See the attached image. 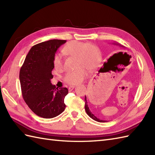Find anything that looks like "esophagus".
I'll use <instances>...</instances> for the list:
<instances>
[{"mask_svg":"<svg viewBox=\"0 0 155 155\" xmlns=\"http://www.w3.org/2000/svg\"><path fill=\"white\" fill-rule=\"evenodd\" d=\"M74 86H70L68 87V91H72V90L74 89Z\"/></svg>","mask_w":155,"mask_h":155,"instance_id":"obj_1","label":"esophagus"}]
</instances>
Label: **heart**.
<instances>
[{"label": "heart", "mask_w": 155, "mask_h": 155, "mask_svg": "<svg viewBox=\"0 0 155 155\" xmlns=\"http://www.w3.org/2000/svg\"><path fill=\"white\" fill-rule=\"evenodd\" d=\"M63 53L67 56L76 57L74 71H68L65 74L64 81L68 84H77L83 81L87 76V70L92 71L97 67L101 59V52L94 45L84 43L78 41L68 42L63 49ZM53 64L57 70H61L63 67V61L61 55L55 54Z\"/></svg>", "instance_id": "b5f03b06"}]
</instances>
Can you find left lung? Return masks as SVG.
<instances>
[{
	"label": "left lung",
	"mask_w": 155,
	"mask_h": 155,
	"mask_svg": "<svg viewBox=\"0 0 155 155\" xmlns=\"http://www.w3.org/2000/svg\"><path fill=\"white\" fill-rule=\"evenodd\" d=\"M118 45V44H117ZM114 58H113V57H110L108 59V61L107 62H105L103 66H104V68H108L111 67V66L114 65ZM84 101H85V110H86V113H87V114L91 118H93V120H96L97 122H100V123H104V122H107L106 120H101L99 118L96 117L94 116V115L91 113V110L89 109V108L88 107V104H87V97L85 96L84 98Z\"/></svg>",
	"instance_id": "left-lung-1"
}]
</instances>
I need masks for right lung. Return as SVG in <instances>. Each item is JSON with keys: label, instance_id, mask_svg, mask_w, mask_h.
<instances>
[{"label": "right lung", "instance_id": "1", "mask_svg": "<svg viewBox=\"0 0 155 155\" xmlns=\"http://www.w3.org/2000/svg\"><path fill=\"white\" fill-rule=\"evenodd\" d=\"M67 42L53 39L34 45L20 70L22 97L31 110L38 117L51 118L65 109L67 88L58 89L52 85L53 58L57 49Z\"/></svg>", "mask_w": 155, "mask_h": 155}]
</instances>
